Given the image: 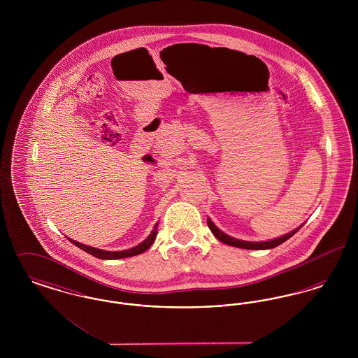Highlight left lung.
<instances>
[{"mask_svg":"<svg viewBox=\"0 0 358 358\" xmlns=\"http://www.w3.org/2000/svg\"><path fill=\"white\" fill-rule=\"evenodd\" d=\"M208 227H209V229L212 231V234H213L216 238H219L220 241H222V243H225V244H228V245H232V247H238V248H245V250H270V248H273V247H278V245H280L282 243H285L287 238H291L292 235H295V234L299 231V228H301V227H299L298 229L291 231L289 234L282 236V238H273V240H270V241H259V243H255V241L238 240V238H231V236L225 235L224 232H222V231L212 222L210 219H208Z\"/></svg>","mask_w":358,"mask_h":358,"instance_id":"obj_1","label":"left lung"}]
</instances>
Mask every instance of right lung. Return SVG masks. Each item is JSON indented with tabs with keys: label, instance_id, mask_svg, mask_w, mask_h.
Masks as SVG:
<instances>
[{
	"label": "right lung",
	"instance_id": "1",
	"mask_svg": "<svg viewBox=\"0 0 358 358\" xmlns=\"http://www.w3.org/2000/svg\"><path fill=\"white\" fill-rule=\"evenodd\" d=\"M157 228H158V224H155V227H154L152 234L149 235V238H146V240H143L141 244H138V245L130 248V250L117 251V252L103 251V250H99V248H94V247L82 244V243H78V241H75V240H72V238H69V240L72 244H75L76 247H79L80 250H83L85 252L90 254V255L95 256V257H98V259H108V260H113V259H122V257L139 255V254L145 252L146 250H149L150 245L153 244L154 240H155V236H157Z\"/></svg>",
	"mask_w": 358,
	"mask_h": 358
}]
</instances>
